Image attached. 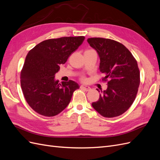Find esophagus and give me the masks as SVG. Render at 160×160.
<instances>
[{"instance_id":"esophagus-1","label":"esophagus","mask_w":160,"mask_h":160,"mask_svg":"<svg viewBox=\"0 0 160 160\" xmlns=\"http://www.w3.org/2000/svg\"><path fill=\"white\" fill-rule=\"evenodd\" d=\"M80 88L81 89H83V90L86 91H89L91 90V88H89V86H86V85H81L80 86Z\"/></svg>"}]
</instances>
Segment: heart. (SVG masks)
<instances>
[{"mask_svg":"<svg viewBox=\"0 0 160 160\" xmlns=\"http://www.w3.org/2000/svg\"><path fill=\"white\" fill-rule=\"evenodd\" d=\"M81 79L82 81H85V77H83V76L81 77Z\"/></svg>","mask_w":160,"mask_h":160,"instance_id":"b5f03b06","label":"heart"}]
</instances>
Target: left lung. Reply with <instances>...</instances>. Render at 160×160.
<instances>
[{"label": "left lung", "instance_id": "obj_1", "mask_svg": "<svg viewBox=\"0 0 160 160\" xmlns=\"http://www.w3.org/2000/svg\"><path fill=\"white\" fill-rule=\"evenodd\" d=\"M88 42L98 52L99 69L105 75L102 81L108 82V89L101 91L99 100L92 106L105 118L122 115L132 105L138 91L140 72L137 61L128 48L116 41L95 37Z\"/></svg>", "mask_w": 160, "mask_h": 160}]
</instances>
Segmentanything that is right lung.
<instances>
[{
  "label": "right lung",
  "mask_w": 160,
  "mask_h": 160,
  "mask_svg": "<svg viewBox=\"0 0 160 160\" xmlns=\"http://www.w3.org/2000/svg\"><path fill=\"white\" fill-rule=\"evenodd\" d=\"M84 39L83 36L51 38L28 51L21 72V85L27 103L37 113L46 117L60 113L79 88L72 80L59 83L55 75Z\"/></svg>",
  "instance_id": "1"
}]
</instances>
